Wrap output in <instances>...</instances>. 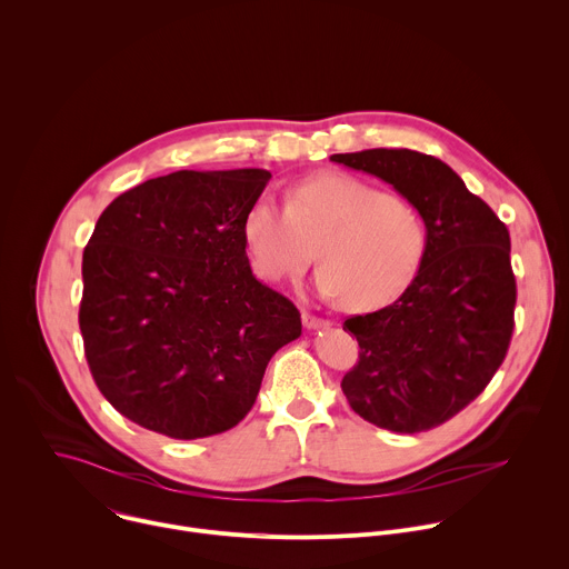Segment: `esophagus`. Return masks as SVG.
<instances>
[{"label": "esophagus", "instance_id": "esophagus-1", "mask_svg": "<svg viewBox=\"0 0 569 569\" xmlns=\"http://www.w3.org/2000/svg\"><path fill=\"white\" fill-rule=\"evenodd\" d=\"M301 321H303V327L308 331H319V329H329L331 327L329 319H321V317H317V315H312L308 310H301Z\"/></svg>", "mask_w": 569, "mask_h": 569}]
</instances>
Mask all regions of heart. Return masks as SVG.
<instances>
[{
    "label": "heart",
    "instance_id": "obj_1",
    "mask_svg": "<svg viewBox=\"0 0 569 569\" xmlns=\"http://www.w3.org/2000/svg\"><path fill=\"white\" fill-rule=\"evenodd\" d=\"M252 266L266 281L301 274L317 240L315 286L349 310H376L417 279L428 250L421 216L349 173L321 171L299 184L290 207L261 196L242 220Z\"/></svg>",
    "mask_w": 569,
    "mask_h": 569
}]
</instances>
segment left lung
<instances>
[{
    "mask_svg": "<svg viewBox=\"0 0 569 569\" xmlns=\"http://www.w3.org/2000/svg\"><path fill=\"white\" fill-rule=\"evenodd\" d=\"M391 184L421 216L428 250L393 303L345 321L360 345L342 391L365 421L402 435L441 426L500 369L516 308L507 224L446 161L410 148L331 154Z\"/></svg>",
    "mask_w": 569,
    "mask_h": 569,
    "instance_id": "obj_1",
    "label": "left lung"
}]
</instances>
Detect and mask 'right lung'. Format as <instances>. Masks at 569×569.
Returning a JSON list of instances; mask_svg holds the SVG:
<instances>
[{"label":"right lung","mask_w":569,"mask_h":569,"mask_svg":"<svg viewBox=\"0 0 569 569\" xmlns=\"http://www.w3.org/2000/svg\"><path fill=\"white\" fill-rule=\"evenodd\" d=\"M270 171H178L121 193L83 252L78 323L101 393L137 426L202 439L246 419L270 358L301 336L261 283L242 220Z\"/></svg>","instance_id":"right-lung-1"}]
</instances>
